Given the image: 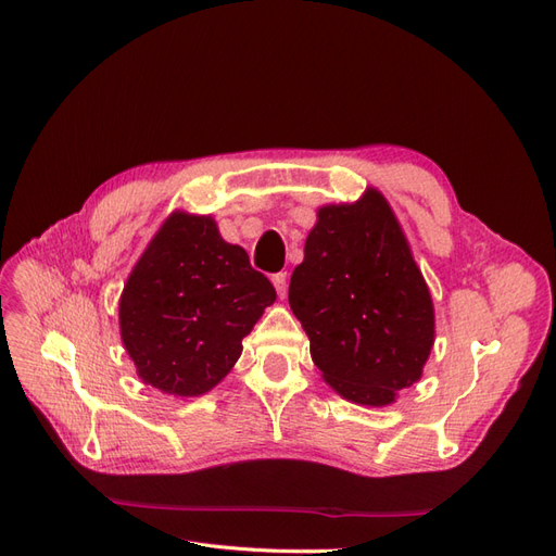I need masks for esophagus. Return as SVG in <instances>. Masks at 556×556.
Instances as JSON below:
<instances>
[{
  "mask_svg": "<svg viewBox=\"0 0 556 556\" xmlns=\"http://www.w3.org/2000/svg\"><path fill=\"white\" fill-rule=\"evenodd\" d=\"M274 288H276V292H278V296L280 299H285V296H288V274H274Z\"/></svg>",
  "mask_w": 556,
  "mask_h": 556,
  "instance_id": "obj_1",
  "label": "esophagus"
}]
</instances>
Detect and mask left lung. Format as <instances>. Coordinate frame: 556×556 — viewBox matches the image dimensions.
Wrapping results in <instances>:
<instances>
[{
  "label": "left lung",
  "mask_w": 556,
  "mask_h": 556,
  "mask_svg": "<svg viewBox=\"0 0 556 556\" xmlns=\"http://www.w3.org/2000/svg\"><path fill=\"white\" fill-rule=\"evenodd\" d=\"M290 308L325 382L359 406H390L422 378L435 339L433 301L382 192L317 208Z\"/></svg>",
  "instance_id": "1"
}]
</instances>
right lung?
<instances>
[{"label":"right lung","instance_id":"right-lung-1","mask_svg":"<svg viewBox=\"0 0 556 556\" xmlns=\"http://www.w3.org/2000/svg\"><path fill=\"white\" fill-rule=\"evenodd\" d=\"M274 301V285L211 215L174 211L127 276L121 339L143 384L201 396L231 371Z\"/></svg>","mask_w":556,"mask_h":556}]
</instances>
